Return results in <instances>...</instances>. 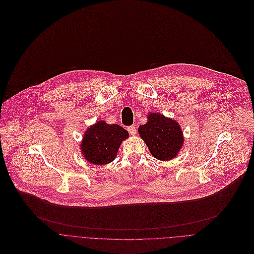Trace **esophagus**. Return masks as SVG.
<instances>
[{
  "mask_svg": "<svg viewBox=\"0 0 254 254\" xmlns=\"http://www.w3.org/2000/svg\"><path fill=\"white\" fill-rule=\"evenodd\" d=\"M128 131H129V133H130L131 135H135V134H136V132H137V130H136V127H135L134 125H132V126H129V127H128Z\"/></svg>",
  "mask_w": 254,
  "mask_h": 254,
  "instance_id": "1",
  "label": "esophagus"
}]
</instances>
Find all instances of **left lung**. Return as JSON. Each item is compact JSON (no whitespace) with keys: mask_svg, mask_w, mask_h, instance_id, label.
Segmentation results:
<instances>
[{"mask_svg":"<svg viewBox=\"0 0 254 254\" xmlns=\"http://www.w3.org/2000/svg\"><path fill=\"white\" fill-rule=\"evenodd\" d=\"M138 131L150 153L159 160L172 159L183 145L179 124L158 113L148 115V122L140 125Z\"/></svg>","mask_w":254,"mask_h":254,"instance_id":"1","label":"left lung"}]
</instances>
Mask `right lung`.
Masks as SVG:
<instances>
[{
    "instance_id": "1",
    "label": "right lung",
    "mask_w": 254,
    "mask_h": 254,
    "mask_svg": "<svg viewBox=\"0 0 254 254\" xmlns=\"http://www.w3.org/2000/svg\"><path fill=\"white\" fill-rule=\"evenodd\" d=\"M128 136V131L123 127L99 121L86 131L81 144L82 153L93 164L110 163L114 160L121 142Z\"/></svg>"
}]
</instances>
